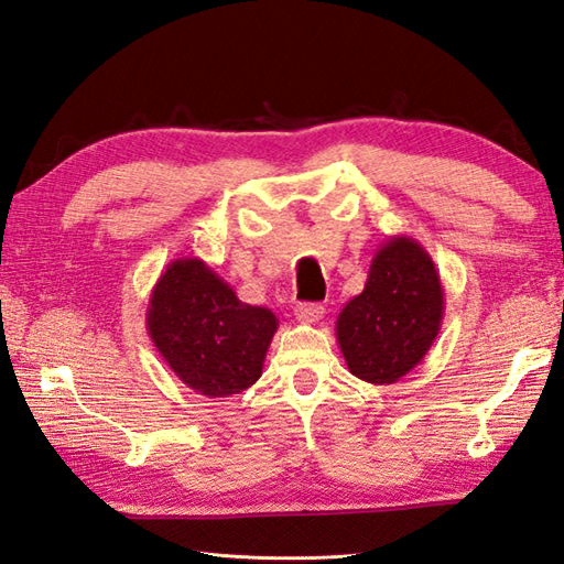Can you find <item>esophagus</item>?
<instances>
[{"mask_svg": "<svg viewBox=\"0 0 564 564\" xmlns=\"http://www.w3.org/2000/svg\"><path fill=\"white\" fill-rule=\"evenodd\" d=\"M323 314H325V308L321 304H308L306 302V304H299L294 308V316L302 323H318L323 318Z\"/></svg>", "mask_w": 564, "mask_h": 564, "instance_id": "obj_1", "label": "esophagus"}]
</instances>
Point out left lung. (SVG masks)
I'll return each mask as SVG.
<instances>
[{
    "label": "left lung",
    "mask_w": 564,
    "mask_h": 564,
    "mask_svg": "<svg viewBox=\"0 0 564 564\" xmlns=\"http://www.w3.org/2000/svg\"><path fill=\"white\" fill-rule=\"evenodd\" d=\"M442 318L444 290L432 256L410 236H391L371 260L365 290L337 316L335 335L349 373L383 386L420 365Z\"/></svg>",
    "instance_id": "1"
}]
</instances>
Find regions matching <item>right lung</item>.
<instances>
[{"label": "right lung", "mask_w": 564, "mask_h": 564, "mask_svg": "<svg viewBox=\"0 0 564 564\" xmlns=\"http://www.w3.org/2000/svg\"><path fill=\"white\" fill-rule=\"evenodd\" d=\"M278 316L243 304L205 260L178 258L156 280L147 330L171 371L195 393L227 398L262 373Z\"/></svg>", "instance_id": "add662e5"}]
</instances>
